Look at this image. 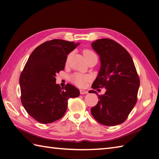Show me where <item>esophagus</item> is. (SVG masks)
I'll return each instance as SVG.
<instances>
[{"instance_id":"esophagus-1","label":"esophagus","mask_w":159,"mask_h":159,"mask_svg":"<svg viewBox=\"0 0 159 159\" xmlns=\"http://www.w3.org/2000/svg\"><path fill=\"white\" fill-rule=\"evenodd\" d=\"M88 92L86 91V90H83V89H80V94H88Z\"/></svg>"}]
</instances>
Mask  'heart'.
<instances>
[{
  "mask_svg": "<svg viewBox=\"0 0 159 159\" xmlns=\"http://www.w3.org/2000/svg\"><path fill=\"white\" fill-rule=\"evenodd\" d=\"M83 55H84L86 60L92 57H97V55L95 54L93 51L88 49V48H85V49L83 50ZM70 80L75 85L79 86V87L83 88L85 87L87 85V83L90 81L92 80V77L89 75L76 73L71 75L70 76Z\"/></svg>",
  "mask_w": 159,
  "mask_h": 159,
  "instance_id": "1",
  "label": "heart"
}]
</instances>
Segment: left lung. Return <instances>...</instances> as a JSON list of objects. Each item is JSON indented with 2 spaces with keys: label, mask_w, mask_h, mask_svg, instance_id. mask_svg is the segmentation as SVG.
I'll use <instances>...</instances> for the list:
<instances>
[{
  "label": "left lung",
  "mask_w": 159,
  "mask_h": 159,
  "mask_svg": "<svg viewBox=\"0 0 159 159\" xmlns=\"http://www.w3.org/2000/svg\"><path fill=\"white\" fill-rule=\"evenodd\" d=\"M99 55L101 69L92 88H104V94H97L99 101L91 108L92 116L106 126H115L127 119L138 100L140 79L129 52L119 43L108 38L92 43ZM89 92L96 93L92 90Z\"/></svg>",
  "instance_id": "obj_1"
}]
</instances>
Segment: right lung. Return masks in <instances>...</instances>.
I'll list each match as a JSON object with an SVG mask.
<instances>
[{
	"mask_svg": "<svg viewBox=\"0 0 159 159\" xmlns=\"http://www.w3.org/2000/svg\"><path fill=\"white\" fill-rule=\"evenodd\" d=\"M79 44L52 39L38 46L25 63L19 78L22 105L38 122L60 120L67 109L68 99L79 96V90L67 83H56V76L65 69L67 55Z\"/></svg>",
	"mask_w": 159,
	"mask_h": 159,
	"instance_id": "obj_1",
	"label": "right lung"
}]
</instances>
